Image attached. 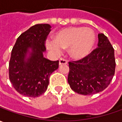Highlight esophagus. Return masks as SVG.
I'll return each instance as SVG.
<instances>
[{"label": "esophagus", "mask_w": 122, "mask_h": 122, "mask_svg": "<svg viewBox=\"0 0 122 122\" xmlns=\"http://www.w3.org/2000/svg\"><path fill=\"white\" fill-rule=\"evenodd\" d=\"M67 61L66 59H63V58L60 59V60H59V65H65V64H67Z\"/></svg>", "instance_id": "34e87169"}]
</instances>
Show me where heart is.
Wrapping results in <instances>:
<instances>
[{"instance_id":"b5f03b06","label":"heart","mask_w":122,"mask_h":122,"mask_svg":"<svg viewBox=\"0 0 122 122\" xmlns=\"http://www.w3.org/2000/svg\"><path fill=\"white\" fill-rule=\"evenodd\" d=\"M95 40V32L90 28L69 27L57 32L55 40H48L46 46L57 55H61L62 49L69 48V55L75 59H80L90 53Z\"/></svg>"}]
</instances>
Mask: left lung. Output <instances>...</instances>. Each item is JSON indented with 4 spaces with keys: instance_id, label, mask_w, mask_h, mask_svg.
Instances as JSON below:
<instances>
[{
    "instance_id": "1",
    "label": "left lung",
    "mask_w": 122,
    "mask_h": 122,
    "mask_svg": "<svg viewBox=\"0 0 122 122\" xmlns=\"http://www.w3.org/2000/svg\"><path fill=\"white\" fill-rule=\"evenodd\" d=\"M98 38V47L89 55L69 62L67 81L71 88L78 94L91 95L103 91L115 74L114 49L103 34H99Z\"/></svg>"
}]
</instances>
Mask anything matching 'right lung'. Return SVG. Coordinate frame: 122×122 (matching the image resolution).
<instances>
[{
  "mask_svg": "<svg viewBox=\"0 0 122 122\" xmlns=\"http://www.w3.org/2000/svg\"><path fill=\"white\" fill-rule=\"evenodd\" d=\"M51 28L46 23L33 25L18 37L12 49L9 80L21 95L35 98L44 94L51 74L59 67V61H50L43 56Z\"/></svg>",
  "mask_w": 122,
  "mask_h": 122,
  "instance_id": "right-lung-1",
  "label": "right lung"
}]
</instances>
